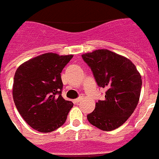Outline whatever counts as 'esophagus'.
I'll list each match as a JSON object with an SVG mask.
<instances>
[{
    "label": "esophagus",
    "mask_w": 159,
    "mask_h": 159,
    "mask_svg": "<svg viewBox=\"0 0 159 159\" xmlns=\"http://www.w3.org/2000/svg\"><path fill=\"white\" fill-rule=\"evenodd\" d=\"M82 100V97H79V98H77V99H76V100H73V102H74L75 104H78V103H79V102L81 101V100Z\"/></svg>",
    "instance_id": "34e87169"
}]
</instances>
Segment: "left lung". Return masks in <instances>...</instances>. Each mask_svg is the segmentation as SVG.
<instances>
[{
	"mask_svg": "<svg viewBox=\"0 0 159 159\" xmlns=\"http://www.w3.org/2000/svg\"><path fill=\"white\" fill-rule=\"evenodd\" d=\"M82 57L91 68L98 86L106 90L105 99L95 104L87 119L100 130L113 131L122 126L137 106L141 76L130 59L110 50H97Z\"/></svg>",
	"mask_w": 159,
	"mask_h": 159,
	"instance_id": "1",
	"label": "left lung"
}]
</instances>
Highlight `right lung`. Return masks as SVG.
Segmentation results:
<instances>
[{
  "label": "right lung",
  "mask_w": 159,
  "mask_h": 159,
  "mask_svg": "<svg viewBox=\"0 0 159 159\" xmlns=\"http://www.w3.org/2000/svg\"><path fill=\"white\" fill-rule=\"evenodd\" d=\"M73 55L46 53L17 68L13 99L27 123L40 132H51L64 124L73 102L62 97L61 72Z\"/></svg>",
  "instance_id": "1"
}]
</instances>
